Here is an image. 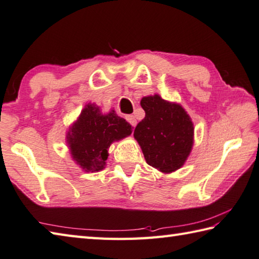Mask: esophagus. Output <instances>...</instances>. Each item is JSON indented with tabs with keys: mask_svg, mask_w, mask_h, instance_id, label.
Listing matches in <instances>:
<instances>
[{
	"mask_svg": "<svg viewBox=\"0 0 259 259\" xmlns=\"http://www.w3.org/2000/svg\"><path fill=\"white\" fill-rule=\"evenodd\" d=\"M125 120L128 121V122L133 125V126H136V124H137V120H136V118H135V115H126L125 116Z\"/></svg>",
	"mask_w": 259,
	"mask_h": 259,
	"instance_id": "34e87169",
	"label": "esophagus"
}]
</instances>
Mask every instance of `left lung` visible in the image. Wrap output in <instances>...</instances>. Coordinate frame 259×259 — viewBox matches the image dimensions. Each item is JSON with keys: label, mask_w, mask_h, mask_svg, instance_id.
Wrapping results in <instances>:
<instances>
[{"label": "left lung", "mask_w": 259, "mask_h": 259, "mask_svg": "<svg viewBox=\"0 0 259 259\" xmlns=\"http://www.w3.org/2000/svg\"><path fill=\"white\" fill-rule=\"evenodd\" d=\"M146 116L137 124L134 137L138 141L147 164L164 174L185 164L194 144V126L185 109L158 94L140 101Z\"/></svg>", "instance_id": "obj_1"}]
</instances>
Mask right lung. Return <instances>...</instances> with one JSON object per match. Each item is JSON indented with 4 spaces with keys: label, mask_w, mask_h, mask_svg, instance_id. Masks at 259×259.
Masks as SVG:
<instances>
[{
    "label": "right lung",
    "mask_w": 259,
    "mask_h": 259,
    "mask_svg": "<svg viewBox=\"0 0 259 259\" xmlns=\"http://www.w3.org/2000/svg\"><path fill=\"white\" fill-rule=\"evenodd\" d=\"M134 126L111 110L102 113L100 106L88 103L66 134V143L73 160L86 173L105 168L109 148L125 138Z\"/></svg>",
    "instance_id": "right-lung-1"
}]
</instances>
